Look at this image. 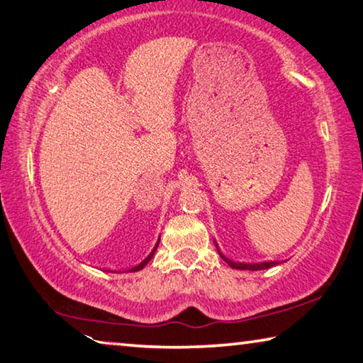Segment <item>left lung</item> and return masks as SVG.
Wrapping results in <instances>:
<instances>
[{
	"label": "left lung",
	"mask_w": 363,
	"mask_h": 363,
	"mask_svg": "<svg viewBox=\"0 0 363 363\" xmlns=\"http://www.w3.org/2000/svg\"><path fill=\"white\" fill-rule=\"evenodd\" d=\"M215 242V247H217V250H218V253H220V257L225 259V262L231 266L233 269H240V271H245V269H249V271H262V269H268V268H272V266H277V264H281L282 262H259V263H244V262H234V259H231V258H228V257H225L223 253H221V250H220V247H218V244H217V240H213Z\"/></svg>",
	"instance_id": "left-lung-1"
}]
</instances>
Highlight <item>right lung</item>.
I'll return each instance as SVG.
<instances>
[{
	"mask_svg": "<svg viewBox=\"0 0 363 363\" xmlns=\"http://www.w3.org/2000/svg\"><path fill=\"white\" fill-rule=\"evenodd\" d=\"M159 240H161V236H159V238H157V242H156V245H155V247H152V250H151V253H150V255H148V257H146V258L143 259V262H142V263H138L137 266H132V268H130V269H125V271H127V272H135V271H140V269H143V268H145V266L150 263V259H151L152 257H155V252L157 250ZM106 271H108V272H113L111 269H106Z\"/></svg>",
	"mask_w": 363,
	"mask_h": 363,
	"instance_id": "1",
	"label": "right lung"
}]
</instances>
